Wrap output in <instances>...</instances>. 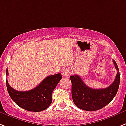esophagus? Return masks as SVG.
<instances>
[{
  "label": "esophagus",
  "instance_id": "esophagus-1",
  "mask_svg": "<svg viewBox=\"0 0 126 126\" xmlns=\"http://www.w3.org/2000/svg\"><path fill=\"white\" fill-rule=\"evenodd\" d=\"M70 74H71V72L68 68H65L62 70V75L65 77H68L70 75Z\"/></svg>",
  "mask_w": 126,
  "mask_h": 126
}]
</instances>
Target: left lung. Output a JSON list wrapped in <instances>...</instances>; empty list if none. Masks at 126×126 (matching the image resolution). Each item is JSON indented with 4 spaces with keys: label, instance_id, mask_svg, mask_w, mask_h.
<instances>
[{
    "label": "left lung",
    "instance_id": "left-lung-1",
    "mask_svg": "<svg viewBox=\"0 0 126 126\" xmlns=\"http://www.w3.org/2000/svg\"><path fill=\"white\" fill-rule=\"evenodd\" d=\"M117 73L113 83L102 89H94L86 86L78 75L70 76L72 96L74 103L83 110L96 111L104 108L113 100L119 90L120 73L117 63L113 60Z\"/></svg>",
    "mask_w": 126,
    "mask_h": 126
}]
</instances>
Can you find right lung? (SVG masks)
I'll use <instances>...</instances> for the list:
<instances>
[{"label":"right lung","instance_id":"obj_1","mask_svg":"<svg viewBox=\"0 0 126 126\" xmlns=\"http://www.w3.org/2000/svg\"><path fill=\"white\" fill-rule=\"evenodd\" d=\"M6 76L8 70L6 69ZM62 78L60 73L47 76L36 88L29 91H17L13 89L6 79L8 94L12 100L22 108L29 111L38 112L45 110L52 101V94Z\"/></svg>","mask_w":126,"mask_h":126}]
</instances>
